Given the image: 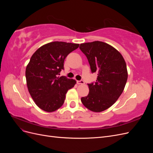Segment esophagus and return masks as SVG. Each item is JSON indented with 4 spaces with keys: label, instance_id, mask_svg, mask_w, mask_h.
Here are the masks:
<instances>
[{
    "label": "esophagus",
    "instance_id": "esophagus-1",
    "mask_svg": "<svg viewBox=\"0 0 153 153\" xmlns=\"http://www.w3.org/2000/svg\"><path fill=\"white\" fill-rule=\"evenodd\" d=\"M76 83L78 84H84L85 82L83 80H77Z\"/></svg>",
    "mask_w": 153,
    "mask_h": 153
}]
</instances>
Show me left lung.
I'll use <instances>...</instances> for the list:
<instances>
[{
    "instance_id": "obj_1",
    "label": "left lung",
    "mask_w": 153,
    "mask_h": 153,
    "mask_svg": "<svg viewBox=\"0 0 153 153\" xmlns=\"http://www.w3.org/2000/svg\"><path fill=\"white\" fill-rule=\"evenodd\" d=\"M79 48L86 55L92 73H98L94 84H88L89 94L81 101L92 112H103L124 91L128 79L126 62L117 50L102 41L82 43Z\"/></svg>"
}]
</instances>
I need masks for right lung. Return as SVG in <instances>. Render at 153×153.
Returning <instances> with one entry per match:
<instances>
[{
  "label": "right lung",
  "instance_id": "add662e5",
  "mask_svg": "<svg viewBox=\"0 0 153 153\" xmlns=\"http://www.w3.org/2000/svg\"><path fill=\"white\" fill-rule=\"evenodd\" d=\"M79 44L53 41L41 46L32 55L25 70L28 91L36 105L47 112L57 110L63 105L66 94L76 80L57 76L64 69L67 55Z\"/></svg>",
  "mask_w": 153,
  "mask_h": 153
}]
</instances>
